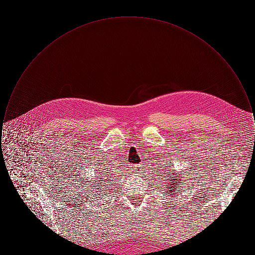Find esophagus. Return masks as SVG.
<instances>
[{
  "mask_svg": "<svg viewBox=\"0 0 255 255\" xmlns=\"http://www.w3.org/2000/svg\"><path fill=\"white\" fill-rule=\"evenodd\" d=\"M141 170H142V167H141V165L137 164V165H135V166H134V172H137V173H139V172H140Z\"/></svg>",
  "mask_w": 255,
  "mask_h": 255,
  "instance_id": "34e87169",
  "label": "esophagus"
}]
</instances>
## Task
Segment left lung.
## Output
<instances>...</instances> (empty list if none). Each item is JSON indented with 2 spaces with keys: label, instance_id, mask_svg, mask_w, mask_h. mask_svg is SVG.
<instances>
[{
  "label": "left lung",
  "instance_id": "8db88e82",
  "mask_svg": "<svg viewBox=\"0 0 255 255\" xmlns=\"http://www.w3.org/2000/svg\"><path fill=\"white\" fill-rule=\"evenodd\" d=\"M180 171H177V174H174V173H171V174H166V170L163 171V175H165L164 177H166V179H164V181L166 182H164V185L166 187V189L164 190V192L166 193V195H168V197H172V196H176V192L179 191L178 189L181 187V185L183 184V182L180 177V175L182 174H179ZM173 176H172L171 175ZM170 176V178H168V177ZM161 180V179H160Z\"/></svg>",
  "mask_w": 255,
  "mask_h": 255
}]
</instances>
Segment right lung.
Instances as JSON below:
<instances>
[{
	"label": "right lung",
	"instance_id": "add662e5",
	"mask_svg": "<svg viewBox=\"0 0 255 255\" xmlns=\"http://www.w3.org/2000/svg\"><path fill=\"white\" fill-rule=\"evenodd\" d=\"M99 181H101V180H99ZM107 183H109V182H108V181H107V182H106V181L105 182H103V181H101V182H99V183H97V185H98V186H105V185H106V186H108L109 184H107ZM110 183H111V182H110ZM98 189L100 190V188H98ZM94 190H97V189H96V188H95V189H93V191H94ZM98 192H99V191H98ZM100 193H101V192H99V194H100Z\"/></svg>",
	"mask_w": 255,
	"mask_h": 255
}]
</instances>
